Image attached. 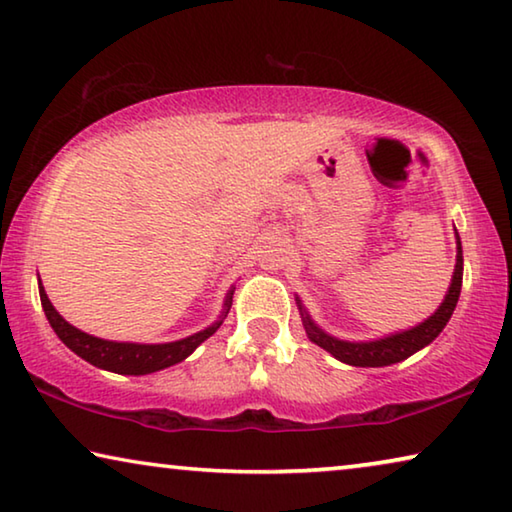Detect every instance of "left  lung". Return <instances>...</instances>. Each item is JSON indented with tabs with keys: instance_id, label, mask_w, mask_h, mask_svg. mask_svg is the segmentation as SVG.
Wrapping results in <instances>:
<instances>
[{
	"instance_id": "obj_1",
	"label": "left lung",
	"mask_w": 512,
	"mask_h": 512,
	"mask_svg": "<svg viewBox=\"0 0 512 512\" xmlns=\"http://www.w3.org/2000/svg\"><path fill=\"white\" fill-rule=\"evenodd\" d=\"M456 243H458V255H456V269H453V278L449 291H446L444 300L440 307L424 319L417 323L415 328L401 330V332H392V335L380 337V339H369V342H348V339H339L328 335L326 330H321L316 323L312 321V316L307 314L303 307V300L296 296V305L300 312V319H303V326L310 342L316 346H321L323 351H328L332 358H337L339 362L351 364V367H389V364H396L410 355H415L421 348L428 346L433 339L440 335L444 330L446 323H449L453 310H456L458 298H460V287H462V246H460V237L456 232Z\"/></svg>"
}]
</instances>
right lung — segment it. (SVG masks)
I'll return each instance as SVG.
<instances>
[{
	"label": "right lung",
	"instance_id": "1",
	"mask_svg": "<svg viewBox=\"0 0 512 512\" xmlns=\"http://www.w3.org/2000/svg\"><path fill=\"white\" fill-rule=\"evenodd\" d=\"M38 294H40V303H43L47 321H50V326L54 328L56 337H59L72 353H77L81 360L91 362L97 369L120 373V376H145V373L161 371L186 360L202 342H205V339L212 337L214 332L221 328L227 312H230L234 287L225 294L223 312L212 326L196 332V335H189L184 339H177V342H166V344L111 342V339L93 337L88 335V332L72 326V323H68L59 312L54 310V305L50 303V298H47L45 287L40 280H38Z\"/></svg>",
	"mask_w": 512,
	"mask_h": 512
}]
</instances>
